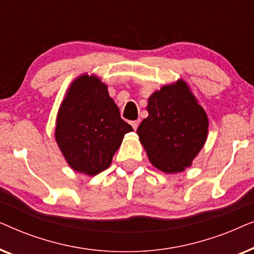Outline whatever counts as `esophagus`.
Here are the masks:
<instances>
[{"instance_id":"1","label":"esophagus","mask_w":254,"mask_h":254,"mask_svg":"<svg viewBox=\"0 0 254 254\" xmlns=\"http://www.w3.org/2000/svg\"><path fill=\"white\" fill-rule=\"evenodd\" d=\"M130 125H131V127L134 128V129H136V128L138 127V125H140V119L134 120V121H130Z\"/></svg>"}]
</instances>
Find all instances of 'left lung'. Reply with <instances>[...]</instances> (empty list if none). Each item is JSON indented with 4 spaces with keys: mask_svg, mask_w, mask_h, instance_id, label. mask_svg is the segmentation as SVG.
Masks as SVG:
<instances>
[{
    "mask_svg": "<svg viewBox=\"0 0 254 254\" xmlns=\"http://www.w3.org/2000/svg\"><path fill=\"white\" fill-rule=\"evenodd\" d=\"M147 111L136 133L149 161L164 173L185 171L206 143V111L184 79L152 93Z\"/></svg>",
    "mask_w": 254,
    "mask_h": 254,
    "instance_id": "left-lung-1",
    "label": "left lung"
}]
</instances>
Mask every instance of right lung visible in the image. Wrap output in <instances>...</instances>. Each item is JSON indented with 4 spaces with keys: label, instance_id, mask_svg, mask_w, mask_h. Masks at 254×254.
Segmentation results:
<instances>
[{
    "label": "right lung",
    "instance_id": "1",
    "mask_svg": "<svg viewBox=\"0 0 254 254\" xmlns=\"http://www.w3.org/2000/svg\"><path fill=\"white\" fill-rule=\"evenodd\" d=\"M129 131L133 128L121 119L98 76L83 74L71 82L59 107L54 136L74 171L92 177L106 170Z\"/></svg>",
    "mask_w": 254,
    "mask_h": 254
}]
</instances>
